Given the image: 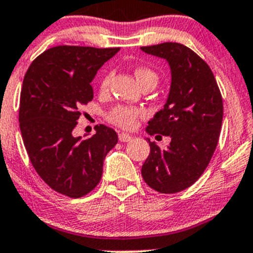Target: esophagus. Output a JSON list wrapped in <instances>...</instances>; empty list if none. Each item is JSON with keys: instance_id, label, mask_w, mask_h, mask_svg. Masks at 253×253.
<instances>
[{"instance_id": "obj_1", "label": "esophagus", "mask_w": 253, "mask_h": 253, "mask_svg": "<svg viewBox=\"0 0 253 253\" xmlns=\"http://www.w3.org/2000/svg\"><path fill=\"white\" fill-rule=\"evenodd\" d=\"M119 140L121 141V142H129V141L132 140V136H129V134L127 133H120Z\"/></svg>"}]
</instances>
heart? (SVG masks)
I'll return each instance as SVG.
<instances>
[{
	"instance_id": "heart-1",
	"label": "heart",
	"mask_w": 253,
	"mask_h": 253,
	"mask_svg": "<svg viewBox=\"0 0 253 253\" xmlns=\"http://www.w3.org/2000/svg\"><path fill=\"white\" fill-rule=\"evenodd\" d=\"M134 76H136L137 81L140 82V84L142 82L147 81V80H155V81H157V75L153 71L145 67H140L134 71ZM110 81L111 73H107L102 79V82H101V89L105 91L108 87V84H110ZM143 115H145V112L141 108L128 107V106H117V107L112 108L110 111V113H108V121L111 124L116 125V126L121 127V128L128 129L136 126L137 120L140 117H142Z\"/></svg>"
}]
</instances>
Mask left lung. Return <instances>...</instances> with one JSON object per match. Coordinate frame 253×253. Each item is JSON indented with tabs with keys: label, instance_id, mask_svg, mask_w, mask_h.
<instances>
[{
	"label": "left lung",
	"instance_id": "8db88e82",
	"mask_svg": "<svg viewBox=\"0 0 253 253\" xmlns=\"http://www.w3.org/2000/svg\"><path fill=\"white\" fill-rule=\"evenodd\" d=\"M141 49L166 60L171 70L166 103L146 127L148 134L169 136L171 142L161 148L147 138L151 152L141 172L157 192H180L201 177L216 150L223 117L221 92L210 66L188 47L165 42Z\"/></svg>",
	"mask_w": 253,
	"mask_h": 253
}]
</instances>
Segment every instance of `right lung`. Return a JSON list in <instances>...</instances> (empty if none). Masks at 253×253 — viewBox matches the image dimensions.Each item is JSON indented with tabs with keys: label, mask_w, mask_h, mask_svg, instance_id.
Masks as SVG:
<instances>
[{
	"label": "right lung",
	"mask_w": 253,
	"mask_h": 253,
	"mask_svg": "<svg viewBox=\"0 0 253 253\" xmlns=\"http://www.w3.org/2000/svg\"><path fill=\"white\" fill-rule=\"evenodd\" d=\"M119 51L52 47L31 63L23 79L18 120L26 151L42 180L68 197H82L98 185L106 155L119 141L105 125L89 138L72 134L80 107L93 98L92 80Z\"/></svg>",
	"instance_id": "right-lung-1"
}]
</instances>
